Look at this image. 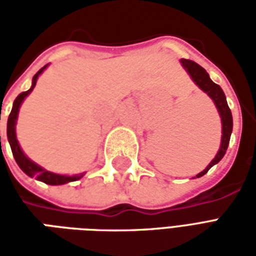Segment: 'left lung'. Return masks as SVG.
Listing matches in <instances>:
<instances>
[{
    "instance_id": "1",
    "label": "left lung",
    "mask_w": 256,
    "mask_h": 256,
    "mask_svg": "<svg viewBox=\"0 0 256 256\" xmlns=\"http://www.w3.org/2000/svg\"><path fill=\"white\" fill-rule=\"evenodd\" d=\"M181 64L182 67L188 71V74L190 75V78L193 79V82L198 84L200 89L203 90L204 93L212 98L214 101L216 110L220 112V120H222V140H220V148L218 150V154L215 155V158L211 160L208 166L204 168L203 172H198L196 178L203 177L206 172H208L211 167L216 164L218 162L224 158V155L226 154V150H228V145H229V141H230V134L232 128H233V118H232V112L229 110V106L226 102V97L224 90L220 89V84H214L211 79H210V75L207 74V71L204 70L203 67H200L198 63H194L192 60H186V58H182L181 60Z\"/></svg>"
}]
</instances>
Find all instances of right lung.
<instances>
[{
	"instance_id": "add662e5",
	"label": "right lung",
	"mask_w": 256,
	"mask_h": 256,
	"mask_svg": "<svg viewBox=\"0 0 256 256\" xmlns=\"http://www.w3.org/2000/svg\"><path fill=\"white\" fill-rule=\"evenodd\" d=\"M48 66L42 67L38 72L34 75L32 78V84L31 88L27 92H23L20 93L16 100L14 101V106H12V111L9 114L8 118V126H6V134H8V141L9 145H10V150H12V154H14V158L16 163L19 164V167L23 170V172L28 176V177H36L38 181H42V182L48 184V185H63V184L72 182V181H76L79 178L84 177V174H79V176H62V174H54V172H50L45 170L44 167L38 166L36 163H34L32 160H30L27 156L24 155V152L22 150L19 145V141L16 138V120H18V115H19V108L22 106V102L24 100L27 96L30 94L31 90L36 88V79L38 76L44 72V70ZM0 144H1V136H0Z\"/></svg>"
}]
</instances>
